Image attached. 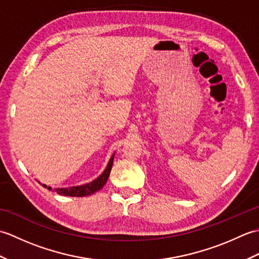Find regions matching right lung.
Wrapping results in <instances>:
<instances>
[{
    "label": "right lung",
    "mask_w": 259,
    "mask_h": 259,
    "mask_svg": "<svg viewBox=\"0 0 259 259\" xmlns=\"http://www.w3.org/2000/svg\"><path fill=\"white\" fill-rule=\"evenodd\" d=\"M113 158H114V153L112 157L110 158V160L108 162L107 168L104 169V171L99 176L97 179L89 184L85 185H81V186H74V187H69V188H57L56 191L59 195L62 196H71V197H84V196H90L92 194H95L96 191L100 190L102 187L106 185L107 180L109 178L110 171H111L112 168V163H113ZM43 187H46L49 190H51V187H48L47 185H43Z\"/></svg>",
    "instance_id": "1"
}]
</instances>
